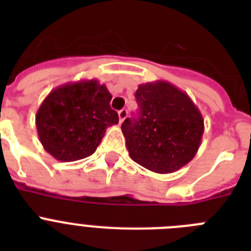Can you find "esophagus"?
Returning <instances> with one entry per match:
<instances>
[{"label": "esophagus", "mask_w": 251, "mask_h": 251, "mask_svg": "<svg viewBox=\"0 0 251 251\" xmlns=\"http://www.w3.org/2000/svg\"><path fill=\"white\" fill-rule=\"evenodd\" d=\"M128 115V112L127 109H122L118 112V117H119V123H123V121L126 118H127Z\"/></svg>", "instance_id": "34e87169"}]
</instances>
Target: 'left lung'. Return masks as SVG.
<instances>
[{"label":"left lung","mask_w":251,"mask_h":251,"mask_svg":"<svg viewBox=\"0 0 251 251\" xmlns=\"http://www.w3.org/2000/svg\"><path fill=\"white\" fill-rule=\"evenodd\" d=\"M138 118H127L122 132L130 158L156 174H172L195 157L203 118L191 98L167 81L141 84Z\"/></svg>","instance_id":"8db88e82"}]
</instances>
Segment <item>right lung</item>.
<instances>
[{"instance_id": "add662e5", "label": "right lung", "mask_w": 251, "mask_h": 251, "mask_svg": "<svg viewBox=\"0 0 251 251\" xmlns=\"http://www.w3.org/2000/svg\"><path fill=\"white\" fill-rule=\"evenodd\" d=\"M112 94L98 80H80L55 88L36 113L44 150L61 162L92 156L108 127L118 123L110 108Z\"/></svg>"}]
</instances>
